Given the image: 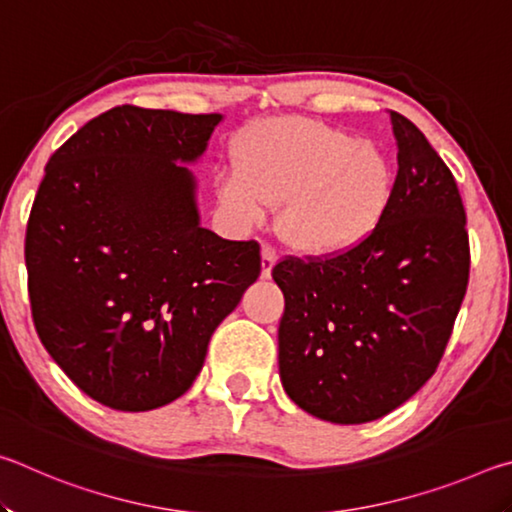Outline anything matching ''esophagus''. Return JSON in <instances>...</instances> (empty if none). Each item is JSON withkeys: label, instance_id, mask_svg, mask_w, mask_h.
<instances>
[{"label": "esophagus", "instance_id": "esophagus-1", "mask_svg": "<svg viewBox=\"0 0 512 512\" xmlns=\"http://www.w3.org/2000/svg\"><path fill=\"white\" fill-rule=\"evenodd\" d=\"M275 262H277V250L271 244H264V248H262V277H271Z\"/></svg>", "mask_w": 512, "mask_h": 512}]
</instances>
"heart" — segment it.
<instances>
[{
  "mask_svg": "<svg viewBox=\"0 0 512 512\" xmlns=\"http://www.w3.org/2000/svg\"><path fill=\"white\" fill-rule=\"evenodd\" d=\"M377 146L305 117L259 121L235 149L219 198L241 225H262L284 203L282 235L302 253L348 250L375 228L391 196Z\"/></svg>",
  "mask_w": 512,
  "mask_h": 512,
  "instance_id": "1",
  "label": "heart"
}]
</instances>
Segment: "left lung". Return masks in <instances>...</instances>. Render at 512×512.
Instances as JSON below:
<instances>
[{"label":"left lung","mask_w":512,"mask_h":512,"mask_svg":"<svg viewBox=\"0 0 512 512\" xmlns=\"http://www.w3.org/2000/svg\"><path fill=\"white\" fill-rule=\"evenodd\" d=\"M391 115L397 173L386 210L359 244L287 255L280 377L302 411L336 424L379 420L427 384L470 282L456 180L418 126Z\"/></svg>","instance_id":"left-lung-1"}]
</instances>
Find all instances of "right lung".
Masks as SVG:
<instances>
[{
    "label": "right lung",
    "instance_id": "add662e5",
    "mask_svg": "<svg viewBox=\"0 0 512 512\" xmlns=\"http://www.w3.org/2000/svg\"><path fill=\"white\" fill-rule=\"evenodd\" d=\"M212 115L117 106L54 151L24 262L42 345L92 400L151 411L189 391L207 343L262 273L255 239L198 225L194 178Z\"/></svg>",
    "mask_w": 512,
    "mask_h": 512
}]
</instances>
